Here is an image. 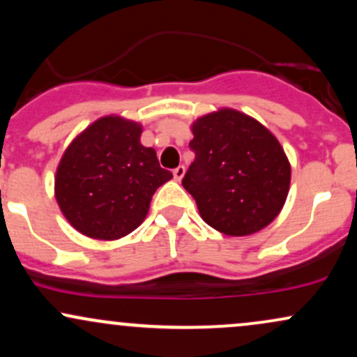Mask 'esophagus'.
I'll return each mask as SVG.
<instances>
[{"instance_id":"1","label":"esophagus","mask_w":357,"mask_h":357,"mask_svg":"<svg viewBox=\"0 0 357 357\" xmlns=\"http://www.w3.org/2000/svg\"><path fill=\"white\" fill-rule=\"evenodd\" d=\"M184 173H186V169H184V166H178L176 169L173 171V176L176 181H181V179L184 178Z\"/></svg>"}]
</instances>
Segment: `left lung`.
<instances>
[{
  "instance_id": "8db88e82",
  "label": "left lung",
  "mask_w": 357,
  "mask_h": 357,
  "mask_svg": "<svg viewBox=\"0 0 357 357\" xmlns=\"http://www.w3.org/2000/svg\"><path fill=\"white\" fill-rule=\"evenodd\" d=\"M195 161L183 186L204 223L228 236L264 230L284 208L290 162L278 139L257 119L223 107L191 124Z\"/></svg>"
}]
</instances>
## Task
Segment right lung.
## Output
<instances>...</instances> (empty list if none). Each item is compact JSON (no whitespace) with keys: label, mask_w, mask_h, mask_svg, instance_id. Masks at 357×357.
<instances>
[{"label":"right lung","mask_w":357,"mask_h":357,"mask_svg":"<svg viewBox=\"0 0 357 357\" xmlns=\"http://www.w3.org/2000/svg\"><path fill=\"white\" fill-rule=\"evenodd\" d=\"M142 126L104 116L75 136L55 173V199L82 235L112 241L134 231L159 186L173 174L141 144Z\"/></svg>","instance_id":"add662e5"}]
</instances>
